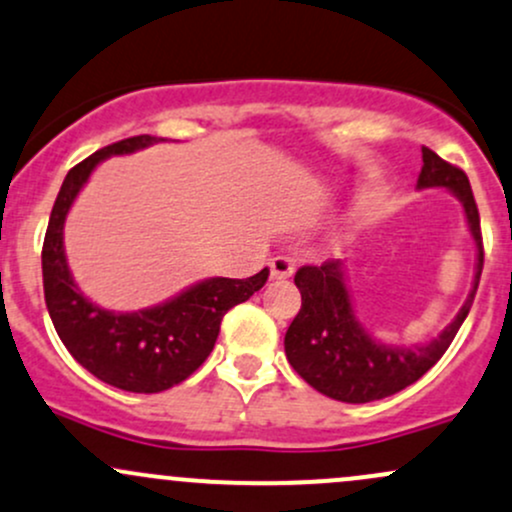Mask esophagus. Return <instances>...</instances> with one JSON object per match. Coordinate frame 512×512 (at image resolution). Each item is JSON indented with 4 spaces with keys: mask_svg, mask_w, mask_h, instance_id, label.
<instances>
[{
    "mask_svg": "<svg viewBox=\"0 0 512 512\" xmlns=\"http://www.w3.org/2000/svg\"><path fill=\"white\" fill-rule=\"evenodd\" d=\"M296 262L286 255H277L269 260V277L272 279H289L294 274Z\"/></svg>",
    "mask_w": 512,
    "mask_h": 512,
    "instance_id": "1",
    "label": "esophagus"
}]
</instances>
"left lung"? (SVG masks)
I'll use <instances>...</instances> for the list:
<instances>
[{
	"label": "left lung",
	"instance_id": "8db88e82",
	"mask_svg": "<svg viewBox=\"0 0 512 512\" xmlns=\"http://www.w3.org/2000/svg\"><path fill=\"white\" fill-rule=\"evenodd\" d=\"M449 189L464 206L466 226L476 245L474 286L452 323L437 338L420 345H391L372 338L359 323L347 289L345 267L330 260L320 267H301L294 284L301 291V311L284 335L286 359L313 389L342 403H369L393 396L415 384L447 352L474 303L484 269L481 221L469 177L440 155L423 148L418 189Z\"/></svg>",
	"mask_w": 512,
	"mask_h": 512
}]
</instances>
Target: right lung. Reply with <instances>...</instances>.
Masks as SVG:
<instances>
[{
	"label": "right lung",
	"mask_w": 512,
	"mask_h": 512,
	"mask_svg": "<svg viewBox=\"0 0 512 512\" xmlns=\"http://www.w3.org/2000/svg\"><path fill=\"white\" fill-rule=\"evenodd\" d=\"M165 138L133 136L97 150L67 172L43 240V291L60 340L72 357L104 384L131 393H160L187 379L216 345L221 320L233 306L265 286L269 269L255 277H211L157 306L116 313L82 294L67 267L65 218L89 174L111 155H131Z\"/></svg>",
	"instance_id": "right-lung-1"
}]
</instances>
